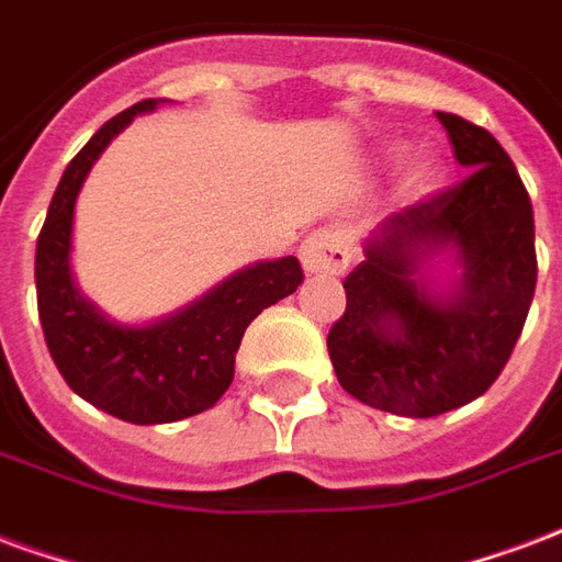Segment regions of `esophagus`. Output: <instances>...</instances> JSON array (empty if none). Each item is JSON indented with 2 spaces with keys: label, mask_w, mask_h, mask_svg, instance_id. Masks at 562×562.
Instances as JSON below:
<instances>
[{
  "label": "esophagus",
  "mask_w": 562,
  "mask_h": 562,
  "mask_svg": "<svg viewBox=\"0 0 562 562\" xmlns=\"http://www.w3.org/2000/svg\"><path fill=\"white\" fill-rule=\"evenodd\" d=\"M299 257H302L305 272H311V276H340L352 260V251H349V239H346L344 231L319 227L302 239Z\"/></svg>",
  "instance_id": "esophagus-1"
}]
</instances>
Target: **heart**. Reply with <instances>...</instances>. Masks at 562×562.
<instances>
[{"label": "heart", "mask_w": 562, "mask_h": 562, "mask_svg": "<svg viewBox=\"0 0 562 562\" xmlns=\"http://www.w3.org/2000/svg\"><path fill=\"white\" fill-rule=\"evenodd\" d=\"M438 183H441V166H438L436 159H420V162L412 168V175H408V186L415 189L417 195L432 192Z\"/></svg>", "instance_id": "heart-1"}]
</instances>
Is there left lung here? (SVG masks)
Segmentation results:
<instances>
[{
	"label": "left lung",
	"mask_w": 562,
	"mask_h": 562,
	"mask_svg": "<svg viewBox=\"0 0 562 562\" xmlns=\"http://www.w3.org/2000/svg\"><path fill=\"white\" fill-rule=\"evenodd\" d=\"M459 166L450 186L367 236L346 276V311L328 331V356L346 394L403 417H436L492 387L506 367L537 290L533 206L497 138L438 112ZM453 250L467 269L445 297L419 269Z\"/></svg>",
	"instance_id": "left-lung-1"
}]
</instances>
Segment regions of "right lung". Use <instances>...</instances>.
I'll list each match as a JSON object with an SVG mask.
<instances>
[{
  "label": "right lung",
  "mask_w": 562,
  "mask_h": 562,
  "mask_svg": "<svg viewBox=\"0 0 562 562\" xmlns=\"http://www.w3.org/2000/svg\"><path fill=\"white\" fill-rule=\"evenodd\" d=\"M159 100H142L105 121L70 159L37 236L35 286L44 340L70 391L126 424H175L218 403L234 382L236 349L263 307L305 281L296 257L236 272L195 305L150 326H117L88 302L70 272L74 206L105 145Z\"/></svg>",
  "instance_id": "1"
}]
</instances>
